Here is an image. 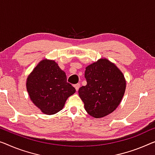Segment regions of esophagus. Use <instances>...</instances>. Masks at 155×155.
<instances>
[{"label": "esophagus", "mask_w": 155, "mask_h": 155, "mask_svg": "<svg viewBox=\"0 0 155 155\" xmlns=\"http://www.w3.org/2000/svg\"><path fill=\"white\" fill-rule=\"evenodd\" d=\"M74 87L76 88V91H78V89H79V87H80V84H75V85H74Z\"/></svg>", "instance_id": "1"}]
</instances>
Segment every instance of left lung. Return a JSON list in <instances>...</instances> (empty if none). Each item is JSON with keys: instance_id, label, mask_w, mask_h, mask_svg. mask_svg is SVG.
Instances as JSON below:
<instances>
[{"instance_id": "8db88e82", "label": "left lung", "mask_w": 155, "mask_h": 155, "mask_svg": "<svg viewBox=\"0 0 155 155\" xmlns=\"http://www.w3.org/2000/svg\"><path fill=\"white\" fill-rule=\"evenodd\" d=\"M85 78L87 85L80 87L78 94L87 114L100 118L114 111L125 92L122 71L107 58H101L86 67Z\"/></svg>"}]
</instances>
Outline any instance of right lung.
I'll use <instances>...</instances> for the list:
<instances>
[{
	"label": "right lung",
	"mask_w": 155,
	"mask_h": 155,
	"mask_svg": "<svg viewBox=\"0 0 155 155\" xmlns=\"http://www.w3.org/2000/svg\"><path fill=\"white\" fill-rule=\"evenodd\" d=\"M26 88L33 103L47 115L63 109L68 98L76 92L67 82L65 72L54 61L47 59L40 61L30 74Z\"/></svg>",
	"instance_id": "obj_1"
}]
</instances>
